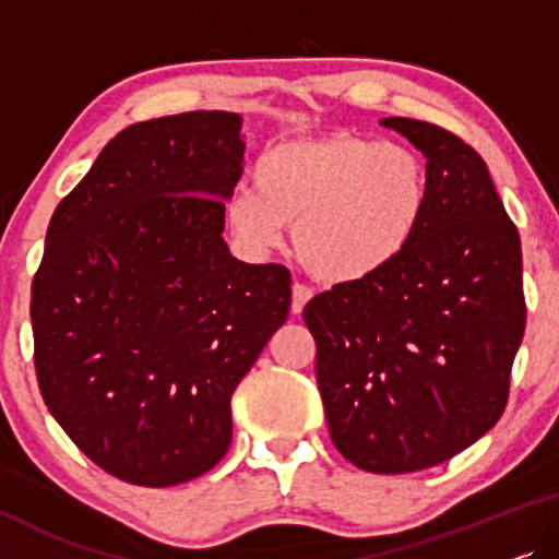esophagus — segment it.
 Here are the masks:
<instances>
[{
	"instance_id": "1",
	"label": "esophagus",
	"mask_w": 559,
	"mask_h": 559,
	"mask_svg": "<svg viewBox=\"0 0 559 559\" xmlns=\"http://www.w3.org/2000/svg\"><path fill=\"white\" fill-rule=\"evenodd\" d=\"M311 288L304 286V283H294V288H290V311L294 313H301L304 306L309 304L311 298Z\"/></svg>"
}]
</instances>
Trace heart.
<instances>
[{
	"label": "heart",
	"mask_w": 559,
	"mask_h": 559,
	"mask_svg": "<svg viewBox=\"0 0 559 559\" xmlns=\"http://www.w3.org/2000/svg\"><path fill=\"white\" fill-rule=\"evenodd\" d=\"M253 190L227 200L233 233L271 250L294 225L304 269L326 283L380 276L407 253L430 210V167L418 148L357 133L288 139L258 156Z\"/></svg>",
	"instance_id": "obj_1"
}]
</instances>
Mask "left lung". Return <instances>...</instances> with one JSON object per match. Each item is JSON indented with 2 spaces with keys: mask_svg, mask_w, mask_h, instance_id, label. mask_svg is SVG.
<instances>
[{
  "mask_svg": "<svg viewBox=\"0 0 559 559\" xmlns=\"http://www.w3.org/2000/svg\"><path fill=\"white\" fill-rule=\"evenodd\" d=\"M426 154L430 210L380 276L313 296L304 321L336 451L372 474L451 461L497 426L524 336L522 242L476 148L384 119Z\"/></svg>",
  "mask_w": 559,
  "mask_h": 559,
  "instance_id": "1",
  "label": "left lung"
}]
</instances>
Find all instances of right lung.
<instances>
[{"instance_id":"right-lung-1","label":"right lung","mask_w":559,"mask_h":559,"mask_svg":"<svg viewBox=\"0 0 559 559\" xmlns=\"http://www.w3.org/2000/svg\"><path fill=\"white\" fill-rule=\"evenodd\" d=\"M240 116L133 123L60 200L33 281L35 372L68 438L133 486L185 484L227 453L230 400L290 309V273L225 240Z\"/></svg>"}]
</instances>
